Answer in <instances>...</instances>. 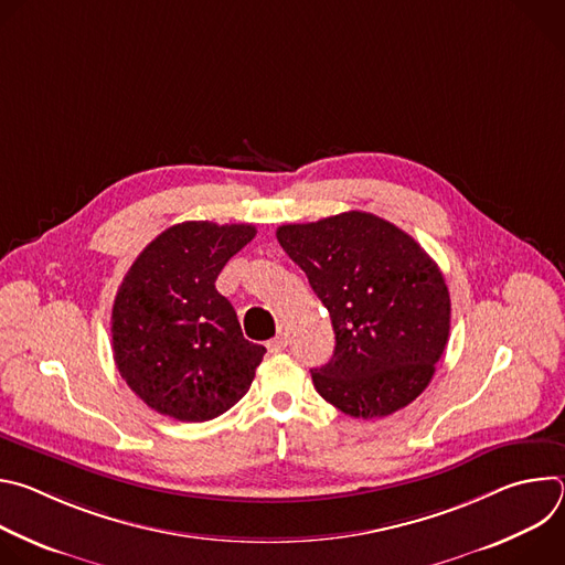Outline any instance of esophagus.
Returning a JSON list of instances; mask_svg holds the SVG:
<instances>
[{"mask_svg": "<svg viewBox=\"0 0 565 565\" xmlns=\"http://www.w3.org/2000/svg\"><path fill=\"white\" fill-rule=\"evenodd\" d=\"M266 347H268V353H281L288 347V340H286V335H277Z\"/></svg>", "mask_w": 565, "mask_h": 565, "instance_id": "obj_1", "label": "esophagus"}]
</instances>
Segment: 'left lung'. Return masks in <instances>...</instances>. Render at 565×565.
<instances>
[{"label": "left lung", "mask_w": 565, "mask_h": 565, "mask_svg": "<svg viewBox=\"0 0 565 565\" xmlns=\"http://www.w3.org/2000/svg\"><path fill=\"white\" fill-rule=\"evenodd\" d=\"M277 238L333 321V358L310 371L317 393L364 420L407 407L449 338L451 301L436 262L407 232L358 210L279 225Z\"/></svg>", "instance_id": "1"}]
</instances>
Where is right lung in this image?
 I'll return each instance as SVG.
<instances>
[{"label":"right lung","mask_w":565,"mask_h":565,"mask_svg":"<svg viewBox=\"0 0 565 565\" xmlns=\"http://www.w3.org/2000/svg\"><path fill=\"white\" fill-rule=\"evenodd\" d=\"M255 234L250 223L185 221L160 232L127 270L111 310V349L149 409L203 423L248 393L266 349L244 338L214 281Z\"/></svg>","instance_id":"1"}]
</instances>
